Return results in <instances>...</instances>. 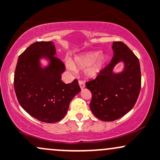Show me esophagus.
<instances>
[{
    "label": "esophagus",
    "instance_id": "esophagus-1",
    "mask_svg": "<svg viewBox=\"0 0 160 160\" xmlns=\"http://www.w3.org/2000/svg\"><path fill=\"white\" fill-rule=\"evenodd\" d=\"M79 85L80 86V89H82L83 88H85V83L82 80H79Z\"/></svg>",
    "mask_w": 160,
    "mask_h": 160
}]
</instances>
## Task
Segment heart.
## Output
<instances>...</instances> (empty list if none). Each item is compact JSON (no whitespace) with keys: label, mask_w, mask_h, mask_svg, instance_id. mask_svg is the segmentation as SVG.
Segmentation results:
<instances>
[{"label":"heart","mask_w":160,"mask_h":160,"mask_svg":"<svg viewBox=\"0 0 160 160\" xmlns=\"http://www.w3.org/2000/svg\"><path fill=\"white\" fill-rule=\"evenodd\" d=\"M107 56L104 53L98 54V51H91L74 57V62L67 60L65 65L71 71L83 70L88 78H95L102 72L107 62Z\"/></svg>","instance_id":"heart-1"}]
</instances>
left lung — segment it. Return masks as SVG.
<instances>
[{
  "instance_id": "8db88e82",
  "label": "left lung",
  "mask_w": 160,
  "mask_h": 160,
  "mask_svg": "<svg viewBox=\"0 0 160 160\" xmlns=\"http://www.w3.org/2000/svg\"><path fill=\"white\" fill-rule=\"evenodd\" d=\"M113 56L111 62L95 80L86 82L91 91L89 107L99 120L113 121L132 109L141 90V75L138 58L122 42H113ZM123 62L124 68L114 73L113 68Z\"/></svg>"
}]
</instances>
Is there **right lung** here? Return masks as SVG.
Returning <instances> with one entry per match:
<instances>
[{
	"label": "right lung",
	"mask_w": 160,
	"mask_h": 160,
	"mask_svg": "<svg viewBox=\"0 0 160 160\" xmlns=\"http://www.w3.org/2000/svg\"><path fill=\"white\" fill-rule=\"evenodd\" d=\"M56 54L53 42H35L19 56L14 74L20 105L32 117L49 123L65 117L70 102L81 90L78 80L68 84L62 81L65 67ZM41 58L49 62L44 68L40 64Z\"/></svg>",
	"instance_id": "obj_1"
}]
</instances>
